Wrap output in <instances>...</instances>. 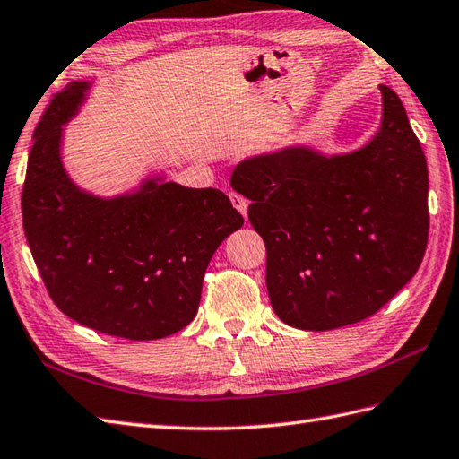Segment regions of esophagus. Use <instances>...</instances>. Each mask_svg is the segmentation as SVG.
<instances>
[{"instance_id": "1", "label": "esophagus", "mask_w": 459, "mask_h": 459, "mask_svg": "<svg viewBox=\"0 0 459 459\" xmlns=\"http://www.w3.org/2000/svg\"><path fill=\"white\" fill-rule=\"evenodd\" d=\"M229 197H230V202H232L234 209H237L242 217L248 215V202H246V199H244L240 194L229 192Z\"/></svg>"}]
</instances>
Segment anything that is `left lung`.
<instances>
[{"label": "left lung", "mask_w": 459, "mask_h": 459, "mask_svg": "<svg viewBox=\"0 0 459 459\" xmlns=\"http://www.w3.org/2000/svg\"><path fill=\"white\" fill-rule=\"evenodd\" d=\"M380 92L382 122L367 145L337 155L289 145L244 159L230 176L265 242L272 307L299 330L368 318L425 255L427 159L403 102L390 87Z\"/></svg>", "instance_id": "1"}]
</instances>
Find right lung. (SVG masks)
<instances>
[{"label": "right lung", "instance_id": "add662e5", "mask_svg": "<svg viewBox=\"0 0 459 459\" xmlns=\"http://www.w3.org/2000/svg\"><path fill=\"white\" fill-rule=\"evenodd\" d=\"M72 81L34 129L22 186V227L56 307L91 330L151 342L184 330L202 299L219 244L244 225L215 187L147 176L132 192L100 197L64 167V126L87 100Z\"/></svg>", "mask_w": 459, "mask_h": 459}]
</instances>
